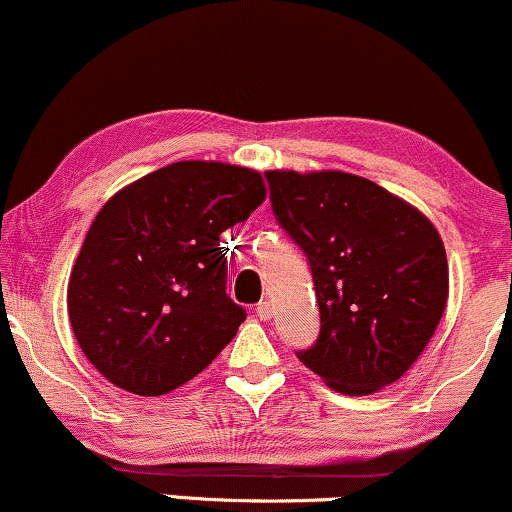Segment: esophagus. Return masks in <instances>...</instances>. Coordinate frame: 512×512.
Segmentation results:
<instances>
[{
    "label": "esophagus",
    "instance_id": "esophagus-1",
    "mask_svg": "<svg viewBox=\"0 0 512 512\" xmlns=\"http://www.w3.org/2000/svg\"><path fill=\"white\" fill-rule=\"evenodd\" d=\"M257 315L262 317V320H269V317L274 315V303L272 301H260L257 303Z\"/></svg>",
    "mask_w": 512,
    "mask_h": 512
}]
</instances>
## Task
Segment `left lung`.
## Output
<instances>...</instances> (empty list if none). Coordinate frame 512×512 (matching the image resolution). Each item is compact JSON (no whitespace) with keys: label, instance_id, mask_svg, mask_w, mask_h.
I'll list each match as a JSON object with an SVG mask.
<instances>
[{"label":"left lung","instance_id":"left-lung-1","mask_svg":"<svg viewBox=\"0 0 512 512\" xmlns=\"http://www.w3.org/2000/svg\"><path fill=\"white\" fill-rule=\"evenodd\" d=\"M279 226L305 252L320 334L296 351L342 395H370L411 368L448 303L436 226L373 180L342 170H267Z\"/></svg>","mask_w":512,"mask_h":512}]
</instances>
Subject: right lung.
I'll return each instance as SVG.
<instances>
[{
	"label": "right lung",
	"mask_w": 512,
	"mask_h": 512,
	"mask_svg": "<svg viewBox=\"0 0 512 512\" xmlns=\"http://www.w3.org/2000/svg\"><path fill=\"white\" fill-rule=\"evenodd\" d=\"M257 170L178 161L105 202L67 289L76 342L110 383L142 397L185 385L236 337L221 233L264 202Z\"/></svg>",
	"instance_id": "1"
}]
</instances>
